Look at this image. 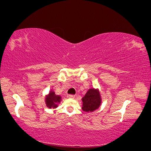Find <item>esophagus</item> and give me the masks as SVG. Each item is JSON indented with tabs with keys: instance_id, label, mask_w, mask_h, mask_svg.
<instances>
[{
	"instance_id": "esophagus-1",
	"label": "esophagus",
	"mask_w": 151,
	"mask_h": 151,
	"mask_svg": "<svg viewBox=\"0 0 151 151\" xmlns=\"http://www.w3.org/2000/svg\"><path fill=\"white\" fill-rule=\"evenodd\" d=\"M68 97L69 98H71V99H74L75 98V96L74 95H72V94H69L68 96Z\"/></svg>"
}]
</instances>
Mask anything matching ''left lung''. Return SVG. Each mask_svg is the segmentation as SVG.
Listing matches in <instances>:
<instances>
[{"mask_svg": "<svg viewBox=\"0 0 151 151\" xmlns=\"http://www.w3.org/2000/svg\"><path fill=\"white\" fill-rule=\"evenodd\" d=\"M82 109L85 112H93L99 108L102 102L101 94L98 89L91 88L82 98Z\"/></svg>", "mask_w": 151, "mask_h": 151, "instance_id": "left-lung-1", "label": "left lung"}]
</instances>
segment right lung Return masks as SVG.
I'll list each match as a JSON object with an SVG mask.
<instances>
[{"label": "right lung", "instance_id": "right-lung-1", "mask_svg": "<svg viewBox=\"0 0 151 151\" xmlns=\"http://www.w3.org/2000/svg\"><path fill=\"white\" fill-rule=\"evenodd\" d=\"M61 101L62 97L59 95H56L53 91H50L45 98V104L48 108L55 109L57 108Z\"/></svg>", "mask_w": 151, "mask_h": 151}]
</instances>
